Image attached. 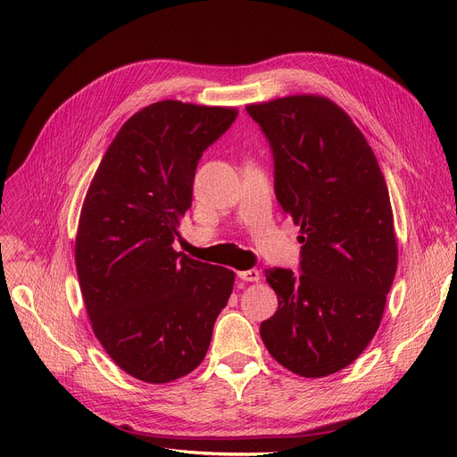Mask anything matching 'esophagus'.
Instances as JSON below:
<instances>
[{
  "mask_svg": "<svg viewBox=\"0 0 457 457\" xmlns=\"http://www.w3.org/2000/svg\"><path fill=\"white\" fill-rule=\"evenodd\" d=\"M237 276L241 278L243 281H246V283H253V281H259V278H261L259 270H255V269H252V270H243V272H237Z\"/></svg>",
  "mask_w": 457,
  "mask_h": 457,
  "instance_id": "34e87169",
  "label": "esophagus"
}]
</instances>
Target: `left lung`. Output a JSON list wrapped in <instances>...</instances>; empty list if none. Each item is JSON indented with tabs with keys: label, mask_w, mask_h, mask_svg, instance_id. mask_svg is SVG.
<instances>
[{
	"label": "left lung",
	"mask_w": 457,
	"mask_h": 457,
	"mask_svg": "<svg viewBox=\"0 0 457 457\" xmlns=\"http://www.w3.org/2000/svg\"><path fill=\"white\" fill-rule=\"evenodd\" d=\"M269 138L279 205L300 226L302 274L265 270L278 295L261 339L303 378L339 372L376 335L396 274L389 190L352 118L315 94L246 105Z\"/></svg>",
	"instance_id": "left-lung-1"
}]
</instances>
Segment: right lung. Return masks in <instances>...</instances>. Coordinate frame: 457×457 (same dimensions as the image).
Returning a JSON list of instances; mask_svg holds the SVG:
<instances>
[{"instance_id": "obj_1", "label": "right lung", "mask_w": 457, "mask_h": 457, "mask_svg": "<svg viewBox=\"0 0 457 457\" xmlns=\"http://www.w3.org/2000/svg\"><path fill=\"white\" fill-rule=\"evenodd\" d=\"M235 107L164 100L120 128L96 170L76 235V269L92 331L112 361L146 383L195 370L235 274L172 243L192 204L202 154Z\"/></svg>"}]
</instances>
